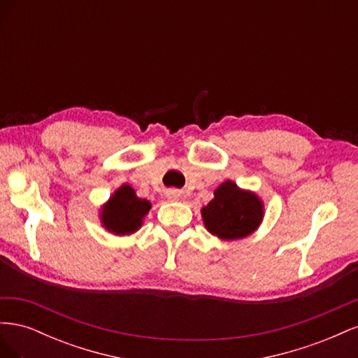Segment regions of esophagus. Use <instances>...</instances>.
<instances>
[{
  "label": "esophagus",
  "instance_id": "34e87169",
  "mask_svg": "<svg viewBox=\"0 0 358 358\" xmlns=\"http://www.w3.org/2000/svg\"><path fill=\"white\" fill-rule=\"evenodd\" d=\"M167 197H169L170 200H179V199H180V192L176 191V189H171V191L167 192Z\"/></svg>",
  "mask_w": 358,
  "mask_h": 358
}]
</instances>
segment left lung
Returning <instances> with one entry per match:
<instances>
[{"label":"left lung","mask_w":358,"mask_h":358,"mask_svg":"<svg viewBox=\"0 0 358 358\" xmlns=\"http://www.w3.org/2000/svg\"><path fill=\"white\" fill-rule=\"evenodd\" d=\"M203 224L221 241H239L251 236L264 218V204L254 191L225 180L213 191V199L201 208Z\"/></svg>","instance_id":"1"}]
</instances>
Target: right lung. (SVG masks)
<instances>
[{"mask_svg": "<svg viewBox=\"0 0 358 358\" xmlns=\"http://www.w3.org/2000/svg\"><path fill=\"white\" fill-rule=\"evenodd\" d=\"M152 204L136 196L128 183L119 187L100 209V221L104 229L115 236L133 234L143 225L145 216Z\"/></svg>", "mask_w": 358, "mask_h": 358, "instance_id": "right-lung-1", "label": "right lung"}]
</instances>
